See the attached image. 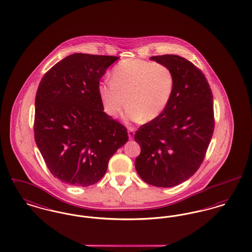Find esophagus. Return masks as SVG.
Listing matches in <instances>:
<instances>
[{
  "label": "esophagus",
  "instance_id": "34e87169",
  "mask_svg": "<svg viewBox=\"0 0 252 252\" xmlns=\"http://www.w3.org/2000/svg\"><path fill=\"white\" fill-rule=\"evenodd\" d=\"M134 134H135V129L133 127H129L128 128V137L130 140H132L134 138Z\"/></svg>",
  "mask_w": 252,
  "mask_h": 252
}]
</instances>
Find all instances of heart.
<instances>
[{
  "instance_id": "1",
  "label": "heart",
  "mask_w": 252,
  "mask_h": 252,
  "mask_svg": "<svg viewBox=\"0 0 252 252\" xmlns=\"http://www.w3.org/2000/svg\"><path fill=\"white\" fill-rule=\"evenodd\" d=\"M174 89V75L165 64L141 59L120 62L111 71V81L99 85L105 112L115 117L126 104L130 120L152 121L169 103Z\"/></svg>"
}]
</instances>
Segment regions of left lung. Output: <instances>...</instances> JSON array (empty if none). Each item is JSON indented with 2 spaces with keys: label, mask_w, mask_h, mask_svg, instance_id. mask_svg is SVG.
<instances>
[{
  "label": "left lung",
  "mask_w": 252,
  "mask_h": 252,
  "mask_svg": "<svg viewBox=\"0 0 252 252\" xmlns=\"http://www.w3.org/2000/svg\"><path fill=\"white\" fill-rule=\"evenodd\" d=\"M150 59L172 70L174 89L163 113L135 133L141 148L135 168L149 185L171 188L191 177L204 161L214 130L213 96L191 62L169 54Z\"/></svg>",
  "instance_id": "obj_1"
}]
</instances>
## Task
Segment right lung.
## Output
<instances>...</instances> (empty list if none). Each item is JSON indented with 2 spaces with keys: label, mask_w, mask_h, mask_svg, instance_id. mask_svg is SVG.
Wrapping results in <instances>:
<instances>
[{
  "label": "right lung",
  "mask_w": 252,
  "mask_h": 252,
  "mask_svg": "<svg viewBox=\"0 0 252 252\" xmlns=\"http://www.w3.org/2000/svg\"><path fill=\"white\" fill-rule=\"evenodd\" d=\"M116 56L71 54L43 77L35 98L34 137L51 174L89 187L128 141L126 128L104 112L100 79Z\"/></svg>",
  "instance_id": "right-lung-1"
}]
</instances>
